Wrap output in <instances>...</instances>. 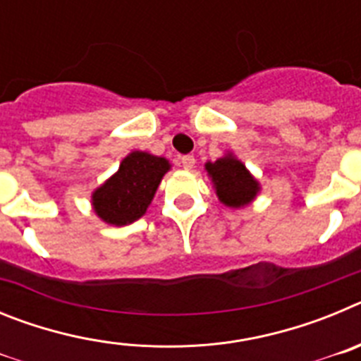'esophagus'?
I'll return each mask as SVG.
<instances>
[{
	"instance_id": "esophagus-1",
	"label": "esophagus",
	"mask_w": 361,
	"mask_h": 361,
	"mask_svg": "<svg viewBox=\"0 0 361 361\" xmlns=\"http://www.w3.org/2000/svg\"><path fill=\"white\" fill-rule=\"evenodd\" d=\"M180 162H183L184 170H191V168L195 166V157H193V155H184V157L180 159Z\"/></svg>"
}]
</instances>
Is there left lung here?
<instances>
[{
  "instance_id": "obj_1",
  "label": "left lung",
  "mask_w": 361,
  "mask_h": 361,
  "mask_svg": "<svg viewBox=\"0 0 361 361\" xmlns=\"http://www.w3.org/2000/svg\"><path fill=\"white\" fill-rule=\"evenodd\" d=\"M206 171L215 186L219 200L229 208H244L260 191L257 178L233 153L216 159L215 162H206Z\"/></svg>"
}]
</instances>
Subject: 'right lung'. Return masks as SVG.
Instances as JSON below:
<instances>
[{
    "instance_id": "1",
    "label": "right lung",
    "mask_w": 361,
    "mask_h": 361,
    "mask_svg": "<svg viewBox=\"0 0 361 361\" xmlns=\"http://www.w3.org/2000/svg\"><path fill=\"white\" fill-rule=\"evenodd\" d=\"M170 168L164 157L132 152L123 159L119 170L92 193L94 212L106 224H132L145 215Z\"/></svg>"
}]
</instances>
